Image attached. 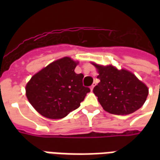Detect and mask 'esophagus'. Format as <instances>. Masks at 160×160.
<instances>
[{"instance_id": "obj_1", "label": "esophagus", "mask_w": 160, "mask_h": 160, "mask_svg": "<svg viewBox=\"0 0 160 160\" xmlns=\"http://www.w3.org/2000/svg\"><path fill=\"white\" fill-rule=\"evenodd\" d=\"M95 84H96V83H93V84H92V86H91V87H90L91 91H92V90H93L94 87H95Z\"/></svg>"}]
</instances>
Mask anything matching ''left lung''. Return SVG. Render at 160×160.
<instances>
[{
	"instance_id": "8db88e82",
	"label": "left lung",
	"mask_w": 160,
	"mask_h": 160,
	"mask_svg": "<svg viewBox=\"0 0 160 160\" xmlns=\"http://www.w3.org/2000/svg\"><path fill=\"white\" fill-rule=\"evenodd\" d=\"M92 65L96 67L100 80L93 92L104 111L114 115H128L144 104L148 88L134 73L118 70L111 65Z\"/></svg>"
}]
</instances>
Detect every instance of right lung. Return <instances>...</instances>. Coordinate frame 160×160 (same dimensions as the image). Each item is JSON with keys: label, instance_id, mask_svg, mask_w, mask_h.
Wrapping results in <instances>:
<instances>
[{"label": "right lung", "instance_id": "obj_1", "mask_svg": "<svg viewBox=\"0 0 160 160\" xmlns=\"http://www.w3.org/2000/svg\"><path fill=\"white\" fill-rule=\"evenodd\" d=\"M78 63L67 56L56 60L34 74L26 84L30 104L44 118H65L80 107L90 92V88L83 86V74L74 72Z\"/></svg>", "mask_w": 160, "mask_h": 160}]
</instances>
